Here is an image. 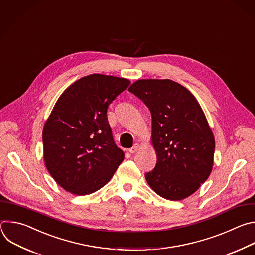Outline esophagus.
Listing matches in <instances>:
<instances>
[{
    "instance_id": "obj_1",
    "label": "esophagus",
    "mask_w": 255,
    "mask_h": 255,
    "mask_svg": "<svg viewBox=\"0 0 255 255\" xmlns=\"http://www.w3.org/2000/svg\"><path fill=\"white\" fill-rule=\"evenodd\" d=\"M138 148H139V144H138V143H135L132 147L128 148V151L130 152V154H134V152H136V151L138 150Z\"/></svg>"
}]
</instances>
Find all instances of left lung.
Wrapping results in <instances>:
<instances>
[{"mask_svg":"<svg viewBox=\"0 0 255 255\" xmlns=\"http://www.w3.org/2000/svg\"><path fill=\"white\" fill-rule=\"evenodd\" d=\"M128 91L151 115L155 169L144 175L159 196L172 201L195 193L210 176L215 138L196 97L171 79H139Z\"/></svg>","mask_w":255,"mask_h":255,"instance_id":"obj_1","label":"left lung"}]
</instances>
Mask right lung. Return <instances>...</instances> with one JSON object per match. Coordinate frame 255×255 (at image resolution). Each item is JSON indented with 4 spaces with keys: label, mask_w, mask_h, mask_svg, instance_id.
<instances>
[{
    "label": "right lung",
    "mask_w": 255,
    "mask_h": 255,
    "mask_svg": "<svg viewBox=\"0 0 255 255\" xmlns=\"http://www.w3.org/2000/svg\"><path fill=\"white\" fill-rule=\"evenodd\" d=\"M129 83L112 75L84 76L63 91L47 119L44 162L55 182L71 194L83 196L103 188L124 161L107 111Z\"/></svg>",
    "instance_id": "1"
}]
</instances>
